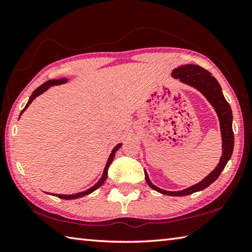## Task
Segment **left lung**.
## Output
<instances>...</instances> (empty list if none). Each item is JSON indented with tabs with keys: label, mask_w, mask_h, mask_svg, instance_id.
<instances>
[{
	"label": "left lung",
	"mask_w": 252,
	"mask_h": 252,
	"mask_svg": "<svg viewBox=\"0 0 252 252\" xmlns=\"http://www.w3.org/2000/svg\"><path fill=\"white\" fill-rule=\"evenodd\" d=\"M172 76L176 79H180V81L183 83H187L191 85V87L198 89V90L207 97L208 101L210 102L213 108H215L217 114H218L221 127V135H222L223 151L219 164L217 165V168L213 170L208 177L204 178L201 182L197 183V185L188 188V189L182 191H174V192L173 191H165L156 187L155 185H152L151 181L149 180L148 174L146 173L147 183L153 190H156L158 192L165 195L183 197V195H188L193 192H197V191L206 189V188L210 186L212 182H215L217 179L219 178L220 173L222 172V170L224 169L225 164H227L230 158H231L234 144V136L232 131V112L227 100L224 99L222 90H221V87L218 83V81L213 78L210 72L204 70L203 67L193 64L182 65L179 66L178 69L172 72Z\"/></svg>",
	"instance_id": "obj_1"
}]
</instances>
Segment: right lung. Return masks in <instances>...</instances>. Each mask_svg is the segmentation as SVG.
<instances>
[{
  "instance_id": "add662e5",
  "label": "right lung",
  "mask_w": 252,
  "mask_h": 252,
  "mask_svg": "<svg viewBox=\"0 0 252 252\" xmlns=\"http://www.w3.org/2000/svg\"><path fill=\"white\" fill-rule=\"evenodd\" d=\"M65 82H66V79L49 80V81H46V82H44L42 85H40V87L37 88L36 90H34V92L32 93V95L30 96V100H29V102L27 103V105H25V108L22 110V112H23V111H24L25 109L28 108V106L30 105V103H31V102H32L34 99H35V97H36L37 95H40L41 93H43L44 91L48 90V89H49L50 87H52V85H59V84L65 83ZM22 112H21V113H22ZM120 147H121V144H118L117 147L113 148V150H112V152H111V155H110L109 159H108V162H106V164H105L103 174H102V177H101V179L99 180V182H97L95 186H93V187L91 188V189L84 191V192H80V193H75V194H69V195H65V194H54L55 197H58V198H60V199H64V200H71V199H76V198L83 197L84 194H89V193L93 192V191H94V190H96L97 188L101 187V186L104 183L106 177H108V169H109V167H110L111 162L113 161V158H114V156H116V152L119 150V148H120Z\"/></svg>"
}]
</instances>
